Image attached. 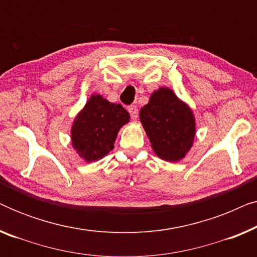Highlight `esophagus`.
Returning a JSON list of instances; mask_svg holds the SVG:
<instances>
[{
  "label": "esophagus",
  "mask_w": 257,
  "mask_h": 257,
  "mask_svg": "<svg viewBox=\"0 0 257 257\" xmlns=\"http://www.w3.org/2000/svg\"><path fill=\"white\" fill-rule=\"evenodd\" d=\"M127 110L130 112V114H131L132 119L138 118V107H137L136 105H130V106L127 107Z\"/></svg>",
  "instance_id": "esophagus-1"
}]
</instances>
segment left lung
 Returning a JSON list of instances; mask_svg holds the SVG:
<instances>
[{"label":"left lung","mask_w":257,"mask_h":257,"mask_svg":"<svg viewBox=\"0 0 257 257\" xmlns=\"http://www.w3.org/2000/svg\"><path fill=\"white\" fill-rule=\"evenodd\" d=\"M140 120L161 159L178 161L191 149L195 136L194 118L172 90L161 87L153 92L149 104L140 110Z\"/></svg>","instance_id":"8db88e82"}]
</instances>
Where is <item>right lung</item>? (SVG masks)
Instances as JSON below:
<instances>
[{
    "label": "right lung",
    "mask_w": 257,
    "mask_h": 257,
    "mask_svg": "<svg viewBox=\"0 0 257 257\" xmlns=\"http://www.w3.org/2000/svg\"><path fill=\"white\" fill-rule=\"evenodd\" d=\"M128 119V112L120 104L93 94L72 126V145L89 163L101 159L113 150L118 131Z\"/></svg>",
    "instance_id": "right-lung-1"
}]
</instances>
